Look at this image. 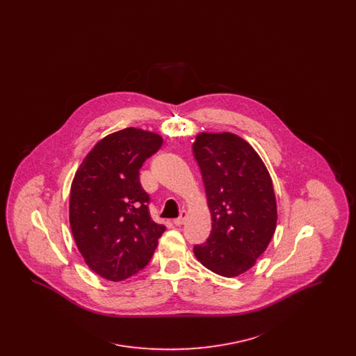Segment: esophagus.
Returning a JSON list of instances; mask_svg holds the SVG:
<instances>
[{"instance_id": "obj_1", "label": "esophagus", "mask_w": 356, "mask_h": 356, "mask_svg": "<svg viewBox=\"0 0 356 356\" xmlns=\"http://www.w3.org/2000/svg\"><path fill=\"white\" fill-rule=\"evenodd\" d=\"M186 220V211H181V213H180V216L177 218V219H175L173 220V224L176 225V227H180V225H183Z\"/></svg>"}]
</instances>
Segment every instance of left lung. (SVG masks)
Segmentation results:
<instances>
[{"label": "left lung", "instance_id": "1", "mask_svg": "<svg viewBox=\"0 0 356 356\" xmlns=\"http://www.w3.org/2000/svg\"><path fill=\"white\" fill-rule=\"evenodd\" d=\"M192 149L212 218L211 235L193 254L209 271L235 277L254 267L276 229L270 172L254 148L231 132H202Z\"/></svg>", "mask_w": 356, "mask_h": 356}]
</instances>
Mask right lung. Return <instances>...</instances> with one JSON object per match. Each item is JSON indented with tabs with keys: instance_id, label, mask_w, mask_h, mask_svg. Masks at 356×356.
<instances>
[{
	"instance_id": "1",
	"label": "right lung",
	"mask_w": 356,
	"mask_h": 356,
	"mask_svg": "<svg viewBox=\"0 0 356 356\" xmlns=\"http://www.w3.org/2000/svg\"><path fill=\"white\" fill-rule=\"evenodd\" d=\"M163 145L154 132L125 128L105 136L85 156L69 197V222L85 264L111 282L141 271L151 260L163 224L151 219L140 168Z\"/></svg>"
}]
</instances>
